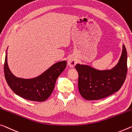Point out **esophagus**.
I'll return each mask as SVG.
<instances>
[{"label": "esophagus", "mask_w": 132, "mask_h": 132, "mask_svg": "<svg viewBox=\"0 0 132 132\" xmlns=\"http://www.w3.org/2000/svg\"><path fill=\"white\" fill-rule=\"evenodd\" d=\"M77 63V60L73 56H70V57L68 59V64L70 68H74L75 66L76 65Z\"/></svg>", "instance_id": "1"}]
</instances>
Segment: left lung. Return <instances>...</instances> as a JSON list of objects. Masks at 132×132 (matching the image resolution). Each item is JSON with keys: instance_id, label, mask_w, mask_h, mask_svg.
<instances>
[{"instance_id": "1", "label": "left lung", "mask_w": 132, "mask_h": 132, "mask_svg": "<svg viewBox=\"0 0 132 132\" xmlns=\"http://www.w3.org/2000/svg\"><path fill=\"white\" fill-rule=\"evenodd\" d=\"M79 93L84 99L95 100L103 99L118 92L126 77L127 52L123 45L122 55L117 65L111 70L100 71L87 65L77 64Z\"/></svg>"}]
</instances>
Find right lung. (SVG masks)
<instances>
[{
	"label": "right lung",
	"mask_w": 132,
	"mask_h": 132,
	"mask_svg": "<svg viewBox=\"0 0 132 132\" xmlns=\"http://www.w3.org/2000/svg\"><path fill=\"white\" fill-rule=\"evenodd\" d=\"M66 67V61L59 62L36 78H18L12 73L8 68L6 53L4 63V73L8 85L16 95L29 100L44 102L51 95L57 77Z\"/></svg>",
	"instance_id": "right-lung-1"
}]
</instances>
